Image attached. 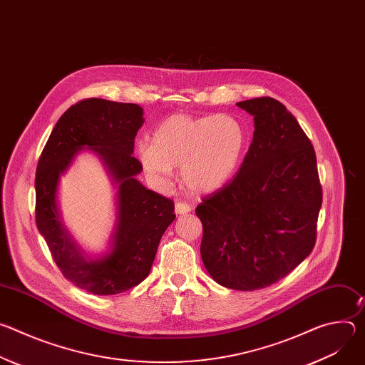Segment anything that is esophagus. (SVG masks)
I'll return each mask as SVG.
<instances>
[{
	"label": "esophagus",
	"mask_w": 365,
	"mask_h": 365,
	"mask_svg": "<svg viewBox=\"0 0 365 365\" xmlns=\"http://www.w3.org/2000/svg\"><path fill=\"white\" fill-rule=\"evenodd\" d=\"M175 210H176V214H179V215H186V214H189V212L192 211V207H190V205L186 203V202H178L176 206H175Z\"/></svg>",
	"instance_id": "esophagus-1"
}]
</instances>
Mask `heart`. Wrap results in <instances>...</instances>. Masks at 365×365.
I'll list each match as a JSON object with an SVG mask.
<instances>
[{"instance_id":"b5f03b06","label":"heart","mask_w":365,"mask_h":365,"mask_svg":"<svg viewBox=\"0 0 365 365\" xmlns=\"http://www.w3.org/2000/svg\"><path fill=\"white\" fill-rule=\"evenodd\" d=\"M247 130L234 117L175 114L154 130L151 143L138 144V158L154 178L168 179L182 168V183L207 195L227 186L237 175L247 150Z\"/></svg>"}]
</instances>
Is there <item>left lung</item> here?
Listing matches in <instances>:
<instances>
[{
  "label": "left lung",
  "instance_id": "obj_1",
  "mask_svg": "<svg viewBox=\"0 0 365 365\" xmlns=\"http://www.w3.org/2000/svg\"><path fill=\"white\" fill-rule=\"evenodd\" d=\"M254 117V135L238 175L196 207L200 255L221 286L264 289L296 269L317 240L322 205L317 154L282 102H237Z\"/></svg>",
  "mask_w": 365,
  "mask_h": 365
}]
</instances>
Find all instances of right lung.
<instances>
[{
	"label": "right lung",
	"instance_id": "add662e5",
	"mask_svg": "<svg viewBox=\"0 0 365 365\" xmlns=\"http://www.w3.org/2000/svg\"><path fill=\"white\" fill-rule=\"evenodd\" d=\"M135 103L89 98L72 106L51 131L36 172V222L62 274L79 289L108 296L140 284L150 273L175 203L144 187L134 138L144 123ZM83 149L95 152L116 187V221L108 250L88 255L64 227L60 178Z\"/></svg>",
	"mask_w": 365,
	"mask_h": 365
}]
</instances>
